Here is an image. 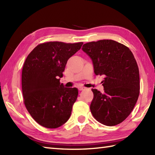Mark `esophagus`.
<instances>
[{"mask_svg": "<svg viewBox=\"0 0 155 155\" xmlns=\"http://www.w3.org/2000/svg\"><path fill=\"white\" fill-rule=\"evenodd\" d=\"M85 88V87H82V86H80V87H78V89L79 90V91H83V90H84Z\"/></svg>", "mask_w": 155, "mask_h": 155, "instance_id": "obj_1", "label": "esophagus"}]
</instances>
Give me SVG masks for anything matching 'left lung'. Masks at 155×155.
<instances>
[{
    "label": "left lung",
    "instance_id": "1",
    "mask_svg": "<svg viewBox=\"0 0 155 155\" xmlns=\"http://www.w3.org/2000/svg\"><path fill=\"white\" fill-rule=\"evenodd\" d=\"M82 49L92 59L95 74L105 76L104 93L92 89V114L107 126L120 124L132 112L139 95V71L133 54L113 40L88 42Z\"/></svg>",
    "mask_w": 155,
    "mask_h": 155
}]
</instances>
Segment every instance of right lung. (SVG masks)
<instances>
[{
	"instance_id": "right-lung-1",
	"label": "right lung",
	"mask_w": 155,
	"mask_h": 155,
	"mask_svg": "<svg viewBox=\"0 0 155 155\" xmlns=\"http://www.w3.org/2000/svg\"><path fill=\"white\" fill-rule=\"evenodd\" d=\"M83 42H47L37 45L28 55L22 71V91L28 113L41 126L56 128L71 117L78 97L77 88L60 83L67 61Z\"/></svg>"
}]
</instances>
